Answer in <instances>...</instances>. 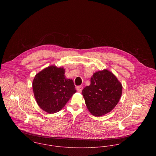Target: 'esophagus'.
I'll list each match as a JSON object with an SVG mask.
<instances>
[{
    "instance_id": "obj_1",
    "label": "esophagus",
    "mask_w": 156,
    "mask_h": 156,
    "mask_svg": "<svg viewBox=\"0 0 156 156\" xmlns=\"http://www.w3.org/2000/svg\"><path fill=\"white\" fill-rule=\"evenodd\" d=\"M82 89H83V87L82 86H79V87H77V91L79 92H81Z\"/></svg>"
}]
</instances>
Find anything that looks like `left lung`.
<instances>
[{"mask_svg":"<svg viewBox=\"0 0 156 156\" xmlns=\"http://www.w3.org/2000/svg\"><path fill=\"white\" fill-rule=\"evenodd\" d=\"M122 86L108 69L95 73L90 84L82 90L86 105L92 115L103 116L116 106L122 95Z\"/></svg>","mask_w":156,"mask_h":156,"instance_id":"8db88e82","label":"left lung"}]
</instances>
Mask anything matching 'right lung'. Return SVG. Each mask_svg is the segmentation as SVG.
<instances>
[{"instance_id":"1","label":"right lung","mask_w":156,"mask_h":156,"mask_svg":"<svg viewBox=\"0 0 156 156\" xmlns=\"http://www.w3.org/2000/svg\"><path fill=\"white\" fill-rule=\"evenodd\" d=\"M62 67L50 66L37 74L32 83L36 101L48 113L60 111L76 90L71 79H67Z\"/></svg>"}]
</instances>
